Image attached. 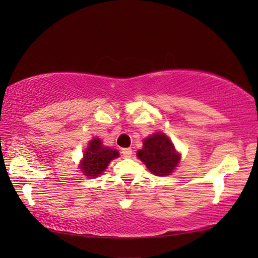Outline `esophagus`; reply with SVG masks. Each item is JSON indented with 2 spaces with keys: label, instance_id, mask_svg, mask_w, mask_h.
Here are the masks:
<instances>
[{
  "label": "esophagus",
  "instance_id": "esophagus-1",
  "mask_svg": "<svg viewBox=\"0 0 258 258\" xmlns=\"http://www.w3.org/2000/svg\"><path fill=\"white\" fill-rule=\"evenodd\" d=\"M121 155H123L125 158H130L132 156V149L131 148H125V149H121Z\"/></svg>",
  "mask_w": 258,
  "mask_h": 258
}]
</instances>
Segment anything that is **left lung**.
<instances>
[{"label":"left lung","instance_id":"1","mask_svg":"<svg viewBox=\"0 0 258 258\" xmlns=\"http://www.w3.org/2000/svg\"><path fill=\"white\" fill-rule=\"evenodd\" d=\"M137 155L148 169L157 176L169 175L180 160V155L164 133H156L147 138L143 142V148Z\"/></svg>","mask_w":258,"mask_h":258}]
</instances>
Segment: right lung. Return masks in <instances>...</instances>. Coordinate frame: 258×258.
<instances>
[{"mask_svg": "<svg viewBox=\"0 0 258 258\" xmlns=\"http://www.w3.org/2000/svg\"><path fill=\"white\" fill-rule=\"evenodd\" d=\"M118 156V151L110 149L109 147H103L100 139L95 138L86 148L84 158L81 163V169L86 176H99L107 168L108 164Z\"/></svg>", "mask_w": 258, "mask_h": 258, "instance_id": "obj_1", "label": "right lung"}]
</instances>
